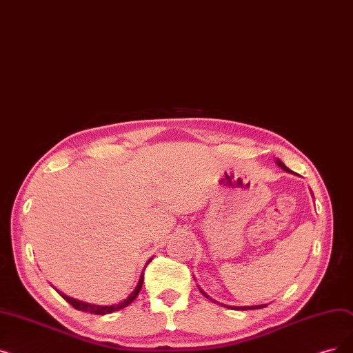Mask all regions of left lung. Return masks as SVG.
<instances>
[{
    "label": "left lung",
    "mask_w": 353,
    "mask_h": 353,
    "mask_svg": "<svg viewBox=\"0 0 353 353\" xmlns=\"http://www.w3.org/2000/svg\"><path fill=\"white\" fill-rule=\"evenodd\" d=\"M275 164H277L279 167H281L284 172H287V173H293V172L290 170L288 167H285V164H284L281 160L275 159ZM197 287H199V285H197ZM199 290H201V293H202L205 297H208L209 300H212V299H210V297H209V296L205 293V291H203L201 287H199ZM212 301L218 303L216 300H212ZM219 304H222V303H219ZM222 305H223V307H228V309H235V310H256V309H263V307H267V304H258V305H226V304H222Z\"/></svg>",
    "instance_id": "left-lung-1"
}]
</instances>
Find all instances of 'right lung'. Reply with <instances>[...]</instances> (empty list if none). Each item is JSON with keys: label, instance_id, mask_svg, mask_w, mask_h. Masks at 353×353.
I'll return each instance as SVG.
<instances>
[{"label": "right lung", "instance_id": "add662e5", "mask_svg": "<svg viewBox=\"0 0 353 353\" xmlns=\"http://www.w3.org/2000/svg\"><path fill=\"white\" fill-rule=\"evenodd\" d=\"M150 261H151V259H148L147 264H148ZM143 281H144V272H141L140 280H139V283H137L135 288L132 290V293H131L127 299L119 301L118 304H111V305H99V304L86 303V301H82V300H78V299L69 297V296H66L65 293H62V291H59V290H56V291L72 305V307H74L76 310L89 312V313H92V314H110V313H114V312H118V310H121V309H124V307H127L128 304H131V303L137 299V296H139L140 290H141V287H143Z\"/></svg>", "mask_w": 353, "mask_h": 353}]
</instances>
